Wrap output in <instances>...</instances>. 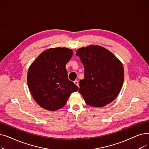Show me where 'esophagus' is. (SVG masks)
I'll use <instances>...</instances> for the list:
<instances>
[{"label": "esophagus", "instance_id": "1", "mask_svg": "<svg viewBox=\"0 0 149 149\" xmlns=\"http://www.w3.org/2000/svg\"><path fill=\"white\" fill-rule=\"evenodd\" d=\"M74 84H75V85H77L78 87L79 86V81H78L77 80H75L74 81Z\"/></svg>", "mask_w": 149, "mask_h": 149}]
</instances>
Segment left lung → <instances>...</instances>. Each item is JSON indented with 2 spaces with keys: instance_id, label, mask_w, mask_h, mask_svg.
<instances>
[{
  "instance_id": "obj_1",
  "label": "left lung",
  "mask_w": 149,
  "mask_h": 149,
  "mask_svg": "<svg viewBox=\"0 0 149 149\" xmlns=\"http://www.w3.org/2000/svg\"><path fill=\"white\" fill-rule=\"evenodd\" d=\"M76 55L84 68L79 92L86 103L98 107L111 103L119 94L124 81L121 61L112 52L97 45L81 48Z\"/></svg>"
}]
</instances>
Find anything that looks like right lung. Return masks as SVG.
Listing matches in <instances>:
<instances>
[{
	"label": "right lung",
	"mask_w": 149,
	"mask_h": 149,
	"mask_svg": "<svg viewBox=\"0 0 149 149\" xmlns=\"http://www.w3.org/2000/svg\"><path fill=\"white\" fill-rule=\"evenodd\" d=\"M73 52L66 48L43 51L29 68L27 82L36 103L49 111H57L66 103L79 88L68 79L66 65Z\"/></svg>",
	"instance_id": "add662e5"
}]
</instances>
